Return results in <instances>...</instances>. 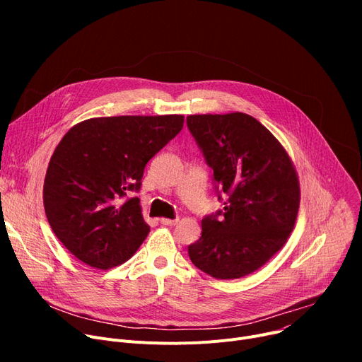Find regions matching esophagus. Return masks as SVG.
Returning a JSON list of instances; mask_svg holds the SVG:
<instances>
[{
	"label": "esophagus",
	"mask_w": 362,
	"mask_h": 362,
	"mask_svg": "<svg viewBox=\"0 0 362 362\" xmlns=\"http://www.w3.org/2000/svg\"><path fill=\"white\" fill-rule=\"evenodd\" d=\"M177 221H179L177 218H165V217L160 218V223L164 226H175V224H177Z\"/></svg>",
	"instance_id": "1"
}]
</instances>
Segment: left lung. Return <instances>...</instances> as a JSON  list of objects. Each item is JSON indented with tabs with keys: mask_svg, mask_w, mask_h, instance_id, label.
Returning a JSON list of instances; mask_svg holds the SVG:
<instances>
[{
	"mask_svg": "<svg viewBox=\"0 0 362 362\" xmlns=\"http://www.w3.org/2000/svg\"><path fill=\"white\" fill-rule=\"evenodd\" d=\"M186 123L227 195L220 221L202 218L189 257L214 279L245 277L280 251L293 230L300 202L296 168L277 138L250 114H194Z\"/></svg>",
	"mask_w": 362,
	"mask_h": 362,
	"instance_id": "obj_1",
	"label": "left lung"
}]
</instances>
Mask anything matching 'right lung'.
<instances>
[{"label":"right lung","mask_w":362,"mask_h":362,"mask_svg":"<svg viewBox=\"0 0 362 362\" xmlns=\"http://www.w3.org/2000/svg\"><path fill=\"white\" fill-rule=\"evenodd\" d=\"M180 114L93 117L74 124L49 160L44 208L69 252L95 269L127 261L149 233L139 198L146 163L183 127Z\"/></svg>","instance_id":"right-lung-1"}]
</instances>
